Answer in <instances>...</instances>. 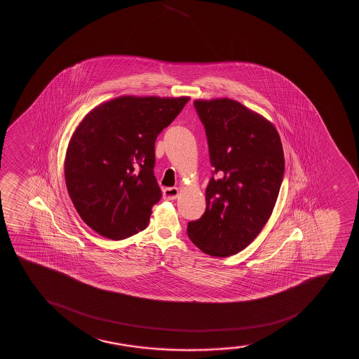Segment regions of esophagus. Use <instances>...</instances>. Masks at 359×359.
Returning <instances> with one entry per match:
<instances>
[{
	"label": "esophagus",
	"mask_w": 359,
	"mask_h": 359,
	"mask_svg": "<svg viewBox=\"0 0 359 359\" xmlns=\"http://www.w3.org/2000/svg\"><path fill=\"white\" fill-rule=\"evenodd\" d=\"M178 188H165L163 190V195H164L165 200H175L178 196Z\"/></svg>",
	"instance_id": "34e87169"
}]
</instances>
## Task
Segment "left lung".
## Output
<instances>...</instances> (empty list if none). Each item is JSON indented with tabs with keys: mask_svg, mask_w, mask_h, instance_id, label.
Masks as SVG:
<instances>
[{
	"mask_svg": "<svg viewBox=\"0 0 359 359\" xmlns=\"http://www.w3.org/2000/svg\"><path fill=\"white\" fill-rule=\"evenodd\" d=\"M213 172L206 210L188 223L190 241L207 255L243 250L272 215L284 177L280 136L262 116L232 99L195 100Z\"/></svg>",
	"mask_w": 359,
	"mask_h": 359,
	"instance_id": "8db88e82",
	"label": "left lung"
}]
</instances>
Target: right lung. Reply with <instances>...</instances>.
Masks as SVG:
<instances>
[{
	"mask_svg": "<svg viewBox=\"0 0 359 359\" xmlns=\"http://www.w3.org/2000/svg\"><path fill=\"white\" fill-rule=\"evenodd\" d=\"M188 97L123 95L79 123L65 161L67 189L83 222L107 238H128L149 225L161 198L154 144Z\"/></svg>",
	"mask_w": 359,
	"mask_h": 359,
	"instance_id": "obj_1",
	"label": "right lung"
}]
</instances>
